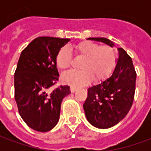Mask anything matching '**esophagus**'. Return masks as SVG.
Segmentation results:
<instances>
[{
    "label": "esophagus",
    "mask_w": 151,
    "mask_h": 151,
    "mask_svg": "<svg viewBox=\"0 0 151 151\" xmlns=\"http://www.w3.org/2000/svg\"><path fill=\"white\" fill-rule=\"evenodd\" d=\"M77 91V88L74 87V86H70V91L72 92V93H74V92Z\"/></svg>",
    "instance_id": "obj_1"
}]
</instances>
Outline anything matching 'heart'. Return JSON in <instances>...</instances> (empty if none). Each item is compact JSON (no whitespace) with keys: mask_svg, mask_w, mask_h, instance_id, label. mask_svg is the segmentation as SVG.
I'll use <instances>...</instances> for the list:
<instances>
[{"mask_svg":"<svg viewBox=\"0 0 151 151\" xmlns=\"http://www.w3.org/2000/svg\"><path fill=\"white\" fill-rule=\"evenodd\" d=\"M76 56L83 57L80 63L81 70L65 73L61 77L64 83L73 86H82L91 82L92 78L99 81L107 78L116 63V53L108 45L99 46L91 41H84L73 47ZM71 55L66 47H62L56 56V65L60 70L71 65Z\"/></svg>","mask_w":151,"mask_h":151,"instance_id":"1","label":"heart"}]
</instances>
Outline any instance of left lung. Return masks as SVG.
<instances>
[{
	"mask_svg": "<svg viewBox=\"0 0 151 151\" xmlns=\"http://www.w3.org/2000/svg\"><path fill=\"white\" fill-rule=\"evenodd\" d=\"M114 47L106 38H88ZM116 66L107 78L88 88L83 104L88 122L99 129H108L123 120L133 104L137 74L133 61L127 52L118 47Z\"/></svg>",
	"mask_w": 151,
	"mask_h": 151,
	"instance_id": "1",
	"label": "left lung"
}]
</instances>
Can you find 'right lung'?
I'll return each instance as SVG.
<instances>
[{
    "label": "right lung",
    "mask_w": 151,
    "mask_h": 151,
    "mask_svg": "<svg viewBox=\"0 0 151 151\" xmlns=\"http://www.w3.org/2000/svg\"><path fill=\"white\" fill-rule=\"evenodd\" d=\"M69 39L38 37L21 52L14 73V96L20 116L32 129L47 132L58 123L69 86L50 88L58 81L56 56Z\"/></svg>",
    "instance_id": "1"
}]
</instances>
